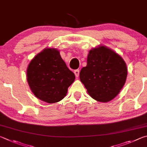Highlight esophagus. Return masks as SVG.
Wrapping results in <instances>:
<instances>
[{"instance_id": "1", "label": "esophagus", "mask_w": 147, "mask_h": 147, "mask_svg": "<svg viewBox=\"0 0 147 147\" xmlns=\"http://www.w3.org/2000/svg\"><path fill=\"white\" fill-rule=\"evenodd\" d=\"M74 74H75L76 78H78L79 76V69H76V70H74Z\"/></svg>"}]
</instances>
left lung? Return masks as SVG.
I'll use <instances>...</instances> for the list:
<instances>
[{"label":"left lung","mask_w":147,"mask_h":147,"mask_svg":"<svg viewBox=\"0 0 147 147\" xmlns=\"http://www.w3.org/2000/svg\"><path fill=\"white\" fill-rule=\"evenodd\" d=\"M127 66L119 54L105 46L89 51L87 64L79 74L92 98L106 102L116 97L125 85Z\"/></svg>","instance_id":"obj_1"}]
</instances>
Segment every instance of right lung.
Returning <instances> with one entry per match:
<instances>
[{
	"instance_id": "right-lung-1",
	"label": "right lung",
	"mask_w": 147,
	"mask_h": 147,
	"mask_svg": "<svg viewBox=\"0 0 147 147\" xmlns=\"http://www.w3.org/2000/svg\"><path fill=\"white\" fill-rule=\"evenodd\" d=\"M27 81L36 97L48 103L60 101L66 96L76 77L56 48H46L35 56L27 68Z\"/></svg>"
}]
</instances>
